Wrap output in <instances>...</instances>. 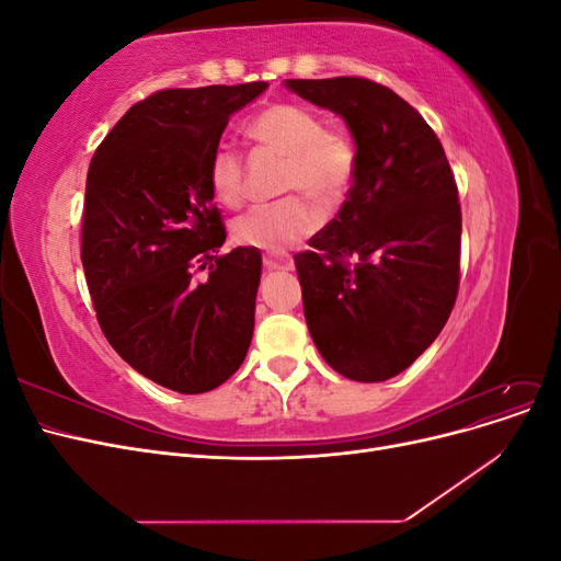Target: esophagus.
Wrapping results in <instances>:
<instances>
[{"instance_id":"34e87169","label":"esophagus","mask_w":561,"mask_h":561,"mask_svg":"<svg viewBox=\"0 0 561 561\" xmlns=\"http://www.w3.org/2000/svg\"><path fill=\"white\" fill-rule=\"evenodd\" d=\"M264 268L266 271H285V268H290V262H283L276 257H264Z\"/></svg>"}]
</instances>
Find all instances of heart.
<instances>
[{
	"label": "heart",
	"mask_w": 561,
	"mask_h": 561,
	"mask_svg": "<svg viewBox=\"0 0 561 561\" xmlns=\"http://www.w3.org/2000/svg\"><path fill=\"white\" fill-rule=\"evenodd\" d=\"M250 138L285 157L280 192H301L320 206H334L348 192L355 178V147L344 133L325 130L320 118L293 103L264 107L250 122ZM208 182L215 198L227 208H239L243 186V159L231 147H219L208 165ZM318 227V213L297 194L262 203L236 219L233 241L245 248L285 252Z\"/></svg>",
	"instance_id": "1"
}]
</instances>
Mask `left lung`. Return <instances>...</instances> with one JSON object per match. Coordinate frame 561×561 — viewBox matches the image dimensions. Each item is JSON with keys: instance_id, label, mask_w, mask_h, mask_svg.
<instances>
[{"instance_id": "left-lung-1", "label": "left lung", "mask_w": 561, "mask_h": 561, "mask_svg": "<svg viewBox=\"0 0 561 561\" xmlns=\"http://www.w3.org/2000/svg\"><path fill=\"white\" fill-rule=\"evenodd\" d=\"M339 114L355 142L342 210L295 254L304 318L339 375L386 381L426 351L454 309L461 206L445 149L423 116L360 77L287 79Z\"/></svg>"}]
</instances>
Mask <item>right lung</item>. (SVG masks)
Masks as SVG:
<instances>
[{
    "instance_id": "add662e5",
    "label": "right lung",
    "mask_w": 561,
    "mask_h": 561,
    "mask_svg": "<svg viewBox=\"0 0 561 561\" xmlns=\"http://www.w3.org/2000/svg\"><path fill=\"white\" fill-rule=\"evenodd\" d=\"M266 87L159 91L118 118L89 165L81 264L98 322L135 371L178 393L225 383L252 342L262 254H219L208 165L229 116Z\"/></svg>"
}]
</instances>
